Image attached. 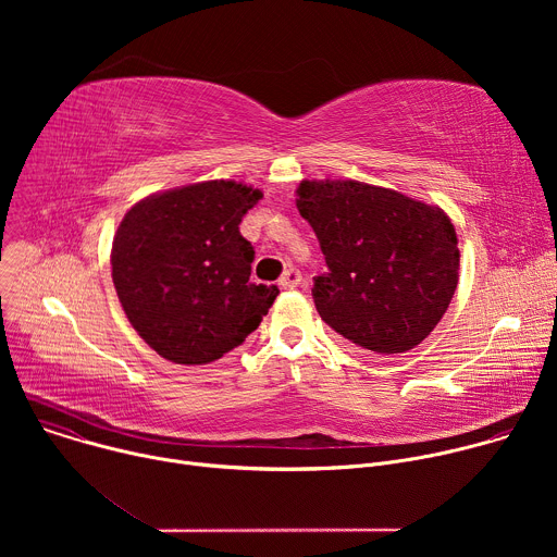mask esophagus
I'll return each mask as SVG.
<instances>
[{"instance_id":"1","label":"esophagus","mask_w":557,"mask_h":557,"mask_svg":"<svg viewBox=\"0 0 557 557\" xmlns=\"http://www.w3.org/2000/svg\"><path fill=\"white\" fill-rule=\"evenodd\" d=\"M299 282H301V273L297 271V269H286L284 271V275L280 277V288H286V290H290V288H295V286H299Z\"/></svg>"}]
</instances>
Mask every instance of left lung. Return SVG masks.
I'll return each instance as SVG.
<instances>
[{
  "label": "left lung",
  "instance_id": "obj_1",
  "mask_svg": "<svg viewBox=\"0 0 557 557\" xmlns=\"http://www.w3.org/2000/svg\"><path fill=\"white\" fill-rule=\"evenodd\" d=\"M297 196L329 267L312 286L322 320L372 355L419 346L458 284V240L445 211L359 181H304Z\"/></svg>",
  "mask_w": 557,
  "mask_h": 557
}]
</instances>
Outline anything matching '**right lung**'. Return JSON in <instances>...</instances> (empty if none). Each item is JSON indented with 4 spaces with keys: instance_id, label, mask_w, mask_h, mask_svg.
I'll list each match as a JSON object with an SVG mask.
<instances>
[{
    "instance_id": "obj_1",
    "label": "right lung",
    "mask_w": 557,
    "mask_h": 557,
    "mask_svg": "<svg viewBox=\"0 0 557 557\" xmlns=\"http://www.w3.org/2000/svg\"><path fill=\"white\" fill-rule=\"evenodd\" d=\"M262 198L235 181H207L136 202L112 245V280L134 331L183 366L211 363L262 322L277 286L253 284L256 251L240 222Z\"/></svg>"
}]
</instances>
